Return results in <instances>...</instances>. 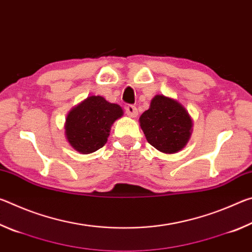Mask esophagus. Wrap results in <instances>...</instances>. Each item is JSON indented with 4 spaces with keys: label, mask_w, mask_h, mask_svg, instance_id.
I'll use <instances>...</instances> for the list:
<instances>
[{
    "label": "esophagus",
    "mask_w": 252,
    "mask_h": 252,
    "mask_svg": "<svg viewBox=\"0 0 252 252\" xmlns=\"http://www.w3.org/2000/svg\"><path fill=\"white\" fill-rule=\"evenodd\" d=\"M126 113L129 117H131V118H135L136 116H138V110H136V108H135L134 105L127 104L126 106Z\"/></svg>",
    "instance_id": "esophagus-1"
}]
</instances>
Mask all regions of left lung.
Segmentation results:
<instances>
[{
	"label": "left lung",
	"mask_w": 252,
	"mask_h": 252,
	"mask_svg": "<svg viewBox=\"0 0 252 252\" xmlns=\"http://www.w3.org/2000/svg\"><path fill=\"white\" fill-rule=\"evenodd\" d=\"M139 121L147 141L169 155L182 150L192 132V120L185 106L160 94L153 97Z\"/></svg>",
	"instance_id": "1"
}]
</instances>
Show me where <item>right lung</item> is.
<instances>
[{"instance_id": "1", "label": "right lung", "mask_w": 252, "mask_h": 252, "mask_svg": "<svg viewBox=\"0 0 252 252\" xmlns=\"http://www.w3.org/2000/svg\"><path fill=\"white\" fill-rule=\"evenodd\" d=\"M123 110L100 95L89 96L74 106L65 120V135L71 147L83 155L99 150L108 141L111 126Z\"/></svg>"}]
</instances>
